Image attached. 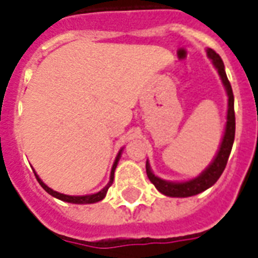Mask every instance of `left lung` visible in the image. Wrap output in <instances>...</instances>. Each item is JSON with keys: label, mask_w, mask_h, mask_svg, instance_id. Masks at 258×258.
<instances>
[{"label": "left lung", "mask_w": 258, "mask_h": 258, "mask_svg": "<svg viewBox=\"0 0 258 258\" xmlns=\"http://www.w3.org/2000/svg\"><path fill=\"white\" fill-rule=\"evenodd\" d=\"M207 55L212 59L215 68L219 71V75L221 81H223L225 90L228 94V114H227V125H225V133L223 136V142L220 146V150L217 152L216 158L213 159V162L209 164V167L202 172L198 177H195L188 181L183 183H172V181H165L160 177L155 176L154 172L151 171L148 162L146 163V172L150 179V181L154 184L159 192H162L165 196H171V198H189L195 195L200 194L203 190L208 189L212 187L213 184L216 183L221 173L225 169L228 158L231 155L232 146L234 142V131H236V118H234V98L233 91H232V86L229 83L225 74V69H224V62L220 58L219 54L212 49L207 50Z\"/></svg>", "instance_id": "8db88e82"}]
</instances>
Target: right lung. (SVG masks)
<instances>
[{"label":"right lung","mask_w":258,"mask_h":258,"mask_svg":"<svg viewBox=\"0 0 258 258\" xmlns=\"http://www.w3.org/2000/svg\"><path fill=\"white\" fill-rule=\"evenodd\" d=\"M120 155H122V150L119 151L118 156H116V159H115L114 162V165H112V169H111V175H110V181H108V184L106 185V187L103 188L102 190H99V192H96V194L94 195H86V196H69V195H63V194H59V192H56V190H53L51 188H49L47 185H46L43 181H42L41 179H39V176L35 173L34 171V175L35 177H37V180H38V183L41 184V187L43 188V189L47 192V194H50L51 196H54V198L59 199V200H62V202H68V203H73V204H93V203H96V202H100V200H103L104 196H106V194H107L108 188H110V185L112 184V181H114V172H115V168H116V165H118V162H119V158H120Z\"/></svg>","instance_id":"1"}]
</instances>
